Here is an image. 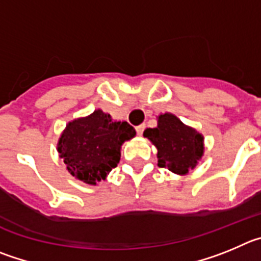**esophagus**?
<instances>
[{
  "label": "esophagus",
  "instance_id": "34e87169",
  "mask_svg": "<svg viewBox=\"0 0 261 261\" xmlns=\"http://www.w3.org/2000/svg\"><path fill=\"white\" fill-rule=\"evenodd\" d=\"M145 128V125L143 123V125H139V126H136V133H138V135H142L143 131H144Z\"/></svg>",
  "mask_w": 261,
  "mask_h": 261
}]
</instances>
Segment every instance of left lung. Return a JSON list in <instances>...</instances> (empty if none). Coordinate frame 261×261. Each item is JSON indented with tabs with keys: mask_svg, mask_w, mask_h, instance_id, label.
Here are the masks:
<instances>
[{
	"mask_svg": "<svg viewBox=\"0 0 261 261\" xmlns=\"http://www.w3.org/2000/svg\"><path fill=\"white\" fill-rule=\"evenodd\" d=\"M143 135L157 148L160 168L174 174L186 175L204 154V136L171 113L159 114L156 127L147 128Z\"/></svg>",
	"mask_w": 261,
	"mask_h": 261,
	"instance_id": "obj_1",
	"label": "left lung"
}]
</instances>
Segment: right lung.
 <instances>
[{"instance_id":"obj_1","label":"right lung","mask_w":261,"mask_h":261,"mask_svg":"<svg viewBox=\"0 0 261 261\" xmlns=\"http://www.w3.org/2000/svg\"><path fill=\"white\" fill-rule=\"evenodd\" d=\"M135 135V128L127 122L114 121L110 114L96 109L67 123L57 151L75 179L96 186L119 163L122 144Z\"/></svg>"}]
</instances>
